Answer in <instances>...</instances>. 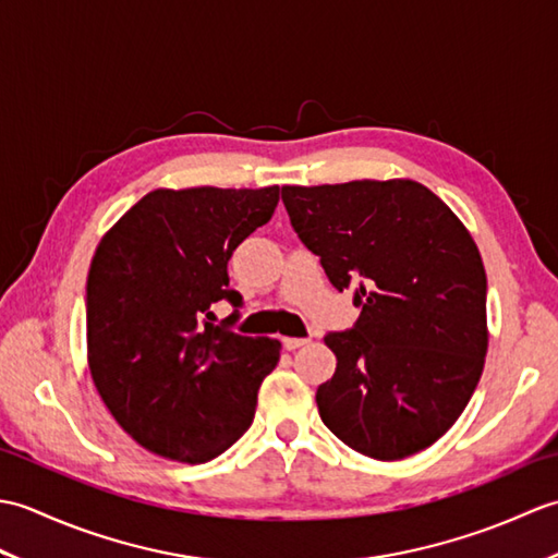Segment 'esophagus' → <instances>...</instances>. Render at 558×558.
Listing matches in <instances>:
<instances>
[{
  "label": "esophagus",
  "instance_id": "esophagus-1",
  "mask_svg": "<svg viewBox=\"0 0 558 558\" xmlns=\"http://www.w3.org/2000/svg\"><path fill=\"white\" fill-rule=\"evenodd\" d=\"M306 342H310V338H282V348H286L288 352H292V350L304 348Z\"/></svg>",
  "mask_w": 558,
  "mask_h": 558
}]
</instances>
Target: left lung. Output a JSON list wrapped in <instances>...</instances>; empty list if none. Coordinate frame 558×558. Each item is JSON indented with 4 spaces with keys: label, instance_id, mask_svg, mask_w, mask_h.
I'll return each mask as SVG.
<instances>
[{
    "label": "left lung",
    "instance_id": "8db88e82",
    "mask_svg": "<svg viewBox=\"0 0 558 558\" xmlns=\"http://www.w3.org/2000/svg\"><path fill=\"white\" fill-rule=\"evenodd\" d=\"M294 232L362 314L328 333L324 424L376 460L436 444L465 410L489 348L487 272L470 230L412 180L282 186Z\"/></svg>",
    "mask_w": 558,
    "mask_h": 558
}]
</instances>
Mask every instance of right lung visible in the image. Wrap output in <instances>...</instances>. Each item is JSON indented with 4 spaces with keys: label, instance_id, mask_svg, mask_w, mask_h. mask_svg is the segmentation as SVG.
Instances as JSON below:
<instances>
[{
    "label": "right lung",
    "instance_id": "1",
    "mask_svg": "<svg viewBox=\"0 0 558 558\" xmlns=\"http://www.w3.org/2000/svg\"><path fill=\"white\" fill-rule=\"evenodd\" d=\"M280 186L156 189L102 234L86 282L88 369L117 424L160 458L198 465L254 422L280 342L213 324L228 260Z\"/></svg>",
    "mask_w": 558,
    "mask_h": 558
}]
</instances>
